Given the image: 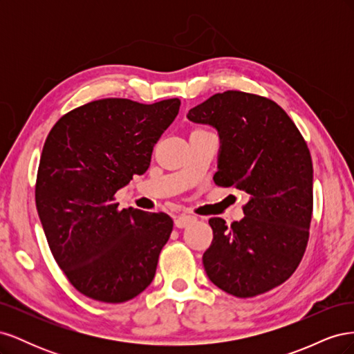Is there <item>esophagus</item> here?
<instances>
[{
    "mask_svg": "<svg viewBox=\"0 0 354 354\" xmlns=\"http://www.w3.org/2000/svg\"><path fill=\"white\" fill-rule=\"evenodd\" d=\"M194 221H196L195 216H190V214H180V216L176 218L174 224H176V227H178V229H185Z\"/></svg>",
    "mask_w": 354,
    "mask_h": 354,
    "instance_id": "esophagus-1",
    "label": "esophagus"
}]
</instances>
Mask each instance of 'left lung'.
<instances>
[{
	"mask_svg": "<svg viewBox=\"0 0 354 354\" xmlns=\"http://www.w3.org/2000/svg\"><path fill=\"white\" fill-rule=\"evenodd\" d=\"M187 118L217 128L214 183L250 198L245 217L230 227L209 218L212 242L202 257L209 281L239 298L270 291L291 277L308 242L313 164L307 143L279 104L251 93H217Z\"/></svg>",
	"mask_w": 354,
	"mask_h": 354,
	"instance_id": "obj_1",
	"label": "left lung"
}]
</instances>
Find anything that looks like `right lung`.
I'll list each match as a JSON object with an SVG mask.
<instances>
[{
	"mask_svg": "<svg viewBox=\"0 0 354 354\" xmlns=\"http://www.w3.org/2000/svg\"><path fill=\"white\" fill-rule=\"evenodd\" d=\"M178 99L94 100L63 115L42 147L35 203L53 257L72 286L103 303L137 297L173 232L165 212L118 209L115 194L145 174Z\"/></svg>",
	"mask_w": 354,
	"mask_h": 354,
	"instance_id": "1",
	"label": "right lung"
}]
</instances>
